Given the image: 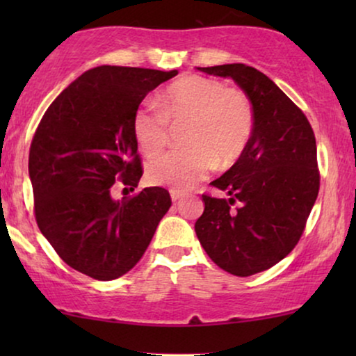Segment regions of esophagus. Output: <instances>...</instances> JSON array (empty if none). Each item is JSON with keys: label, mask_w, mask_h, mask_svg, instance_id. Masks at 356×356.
Instances as JSON below:
<instances>
[{"label": "esophagus", "mask_w": 356, "mask_h": 356, "mask_svg": "<svg viewBox=\"0 0 356 356\" xmlns=\"http://www.w3.org/2000/svg\"><path fill=\"white\" fill-rule=\"evenodd\" d=\"M170 196H172V201L173 202H178L179 199H183V194L177 191V189H170Z\"/></svg>", "instance_id": "obj_1"}]
</instances>
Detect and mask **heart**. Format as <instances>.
Instances as JSON below:
<instances>
[{
    "instance_id": "heart-1",
    "label": "heart",
    "mask_w": 356,
    "mask_h": 356,
    "mask_svg": "<svg viewBox=\"0 0 356 356\" xmlns=\"http://www.w3.org/2000/svg\"><path fill=\"white\" fill-rule=\"evenodd\" d=\"M159 110L143 105L133 116V134L140 152L159 154L168 140V124L188 123L186 149L150 160L145 178L155 186L188 191L211 173L213 165L227 168L245 152L254 126L248 95L235 87L202 76L173 82L160 95Z\"/></svg>"
}]
</instances>
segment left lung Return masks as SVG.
<instances>
[{
  "label": "left lung",
  "mask_w": 356,
  "mask_h": 356,
  "mask_svg": "<svg viewBox=\"0 0 356 356\" xmlns=\"http://www.w3.org/2000/svg\"><path fill=\"white\" fill-rule=\"evenodd\" d=\"M230 77L251 100L254 126L245 152L204 194L194 230L209 257L238 277L270 269L293 250L319 193L316 138L303 111L254 67H197Z\"/></svg>",
  "instance_id": "1"
}]
</instances>
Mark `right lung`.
Here are the masks:
<instances>
[{
  "label": "right lung",
  "mask_w": 356,
  "mask_h": 356,
  "mask_svg": "<svg viewBox=\"0 0 356 356\" xmlns=\"http://www.w3.org/2000/svg\"><path fill=\"white\" fill-rule=\"evenodd\" d=\"M177 70L99 66L53 100L29 154L42 235L72 269L113 280L138 264L172 206L167 189L113 199L118 183L138 188L143 167L133 116L144 97Z\"/></svg>",
  "instance_id": "obj_1"
}]
</instances>
